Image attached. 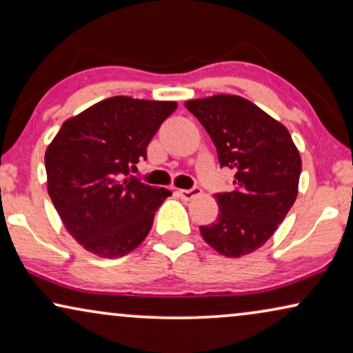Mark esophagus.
I'll list each match as a JSON object with an SVG mask.
<instances>
[{"mask_svg": "<svg viewBox=\"0 0 353 353\" xmlns=\"http://www.w3.org/2000/svg\"><path fill=\"white\" fill-rule=\"evenodd\" d=\"M178 194L181 196V199L191 201V199H194L196 196H201L202 190L199 186H192V188H190V190H180V191H178Z\"/></svg>", "mask_w": 353, "mask_h": 353, "instance_id": "34e87169", "label": "esophagus"}]
</instances>
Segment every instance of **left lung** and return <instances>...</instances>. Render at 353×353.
Masks as SVG:
<instances>
[{
	"label": "left lung",
	"mask_w": 353,
	"mask_h": 353,
	"mask_svg": "<svg viewBox=\"0 0 353 353\" xmlns=\"http://www.w3.org/2000/svg\"><path fill=\"white\" fill-rule=\"evenodd\" d=\"M185 105L210 134L220 167L234 172V190L216 192L219 216L199 226L201 234L219 254L243 257L262 248L291 210L301 156L288 128L248 99L216 94Z\"/></svg>",
	"instance_id": "1"
}]
</instances>
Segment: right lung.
<instances>
[{
  "mask_svg": "<svg viewBox=\"0 0 353 353\" xmlns=\"http://www.w3.org/2000/svg\"><path fill=\"white\" fill-rule=\"evenodd\" d=\"M173 101L114 96L65 120L48 146V194L67 231L86 250L123 257L151 231L165 188L149 186L132 173Z\"/></svg>",
  "mask_w": 353,
  "mask_h": 353,
  "instance_id": "obj_1",
  "label": "right lung"
}]
</instances>
